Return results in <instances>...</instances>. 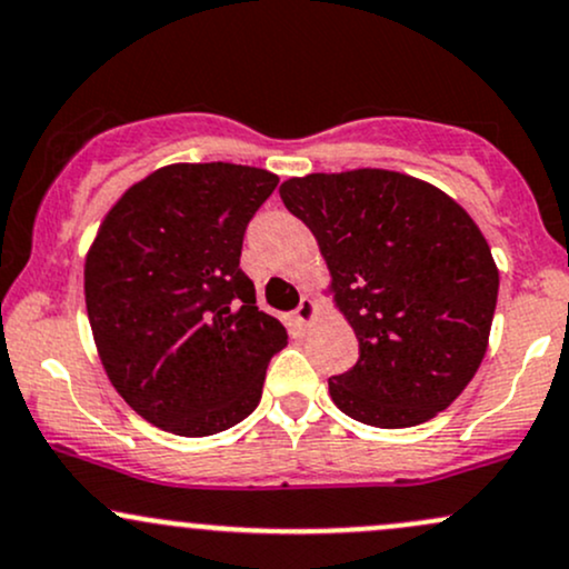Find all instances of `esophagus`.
Listing matches in <instances>:
<instances>
[{"label": "esophagus", "instance_id": "34e87169", "mask_svg": "<svg viewBox=\"0 0 569 569\" xmlns=\"http://www.w3.org/2000/svg\"><path fill=\"white\" fill-rule=\"evenodd\" d=\"M318 318V305L312 297H302V302H299L297 310H293V321L299 326H310L312 321Z\"/></svg>", "mask_w": 569, "mask_h": 569}]
</instances>
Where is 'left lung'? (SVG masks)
<instances>
[{"label": "left lung", "instance_id": "1", "mask_svg": "<svg viewBox=\"0 0 569 569\" xmlns=\"http://www.w3.org/2000/svg\"><path fill=\"white\" fill-rule=\"evenodd\" d=\"M278 192L316 234L358 337L356 367L329 380L337 409L375 428L447 409L481 367L498 305L479 224L439 187L382 168L293 176Z\"/></svg>", "mask_w": 569, "mask_h": 569}]
</instances>
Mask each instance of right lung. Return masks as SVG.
<instances>
[{"instance_id":"obj_1","label":"right lung","mask_w":569,"mask_h":569,"mask_svg":"<svg viewBox=\"0 0 569 569\" xmlns=\"http://www.w3.org/2000/svg\"><path fill=\"white\" fill-rule=\"evenodd\" d=\"M278 176L234 162H173L109 208L84 257V307L103 371L143 420L200 439L262 398L289 335L240 270L248 221Z\"/></svg>"}]
</instances>
